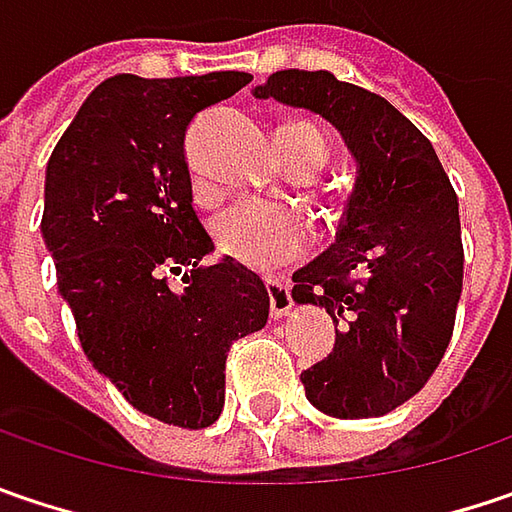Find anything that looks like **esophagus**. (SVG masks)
<instances>
[{
    "mask_svg": "<svg viewBox=\"0 0 512 512\" xmlns=\"http://www.w3.org/2000/svg\"><path fill=\"white\" fill-rule=\"evenodd\" d=\"M266 292H269V313L275 318L286 316L292 310V295H289V286L278 278H269L266 281Z\"/></svg>",
    "mask_w": 512,
    "mask_h": 512,
    "instance_id": "1",
    "label": "esophagus"
}]
</instances>
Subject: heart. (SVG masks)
<instances>
[{
    "label": "heart",
    "instance_id": "obj_1",
    "mask_svg": "<svg viewBox=\"0 0 512 512\" xmlns=\"http://www.w3.org/2000/svg\"><path fill=\"white\" fill-rule=\"evenodd\" d=\"M278 138L295 156L313 162L316 170L324 165L327 141L313 124H289L278 133ZM214 246L240 269L272 275L310 252L313 231L292 211L243 202L214 223Z\"/></svg>",
    "mask_w": 512,
    "mask_h": 512
}]
</instances>
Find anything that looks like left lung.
<instances>
[{
    "label": "left lung",
    "instance_id": "left-lung-1",
    "mask_svg": "<svg viewBox=\"0 0 512 512\" xmlns=\"http://www.w3.org/2000/svg\"><path fill=\"white\" fill-rule=\"evenodd\" d=\"M255 98L327 118L356 159L336 243L292 275V298L339 327L333 353L301 374L307 400L342 420L382 417L429 382L452 339L464 286L455 188L432 141L362 86L284 69Z\"/></svg>",
    "mask_w": 512,
    "mask_h": 512
}]
</instances>
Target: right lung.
I'll use <instances>...</instances> for the list:
<instances>
[{"instance_id":"obj_1","label":"right lung","mask_w":512,"mask_h":512,"mask_svg":"<svg viewBox=\"0 0 512 512\" xmlns=\"http://www.w3.org/2000/svg\"><path fill=\"white\" fill-rule=\"evenodd\" d=\"M252 75H115L57 141L46 170L43 240L89 362L130 406L182 429L226 403L231 345L269 318L255 272L223 260L194 211L185 133ZM186 269L185 290L167 274Z\"/></svg>"}]
</instances>
